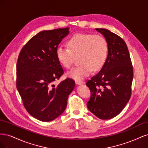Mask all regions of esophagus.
Segmentation results:
<instances>
[{"instance_id": "1", "label": "esophagus", "mask_w": 148, "mask_h": 148, "mask_svg": "<svg viewBox=\"0 0 148 148\" xmlns=\"http://www.w3.org/2000/svg\"><path fill=\"white\" fill-rule=\"evenodd\" d=\"M75 83L78 85H81V84H84V83L83 82H80V81H76Z\"/></svg>"}]
</instances>
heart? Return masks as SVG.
<instances>
[{
  "mask_svg": "<svg viewBox=\"0 0 148 148\" xmlns=\"http://www.w3.org/2000/svg\"><path fill=\"white\" fill-rule=\"evenodd\" d=\"M69 47L59 46L56 50L58 61L64 68L69 69L79 56L81 64L67 73V77L75 81H82L91 73L104 66L108 55L107 40L101 35L77 33L67 41Z\"/></svg>",
  "mask_w": 148,
  "mask_h": 148,
  "instance_id": "b5f03b06",
  "label": "heart"
}]
</instances>
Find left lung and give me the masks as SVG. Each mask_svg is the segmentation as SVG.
Returning <instances> with one entry per match:
<instances>
[{
    "mask_svg": "<svg viewBox=\"0 0 148 148\" xmlns=\"http://www.w3.org/2000/svg\"><path fill=\"white\" fill-rule=\"evenodd\" d=\"M108 43L109 51L104 66L86 83L91 91L87 103L89 110L102 120L119 115L129 101L133 70L127 44L108 29L96 28Z\"/></svg>",
    "mask_w": 148,
    "mask_h": 148,
    "instance_id": "left-lung-1",
    "label": "left lung"
}]
</instances>
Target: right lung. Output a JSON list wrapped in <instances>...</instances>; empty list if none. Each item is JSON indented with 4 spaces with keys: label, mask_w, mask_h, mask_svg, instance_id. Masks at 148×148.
Here are the masks:
<instances>
[{
    "label": "right lung",
    "mask_w": 148,
    "mask_h": 148,
    "mask_svg": "<svg viewBox=\"0 0 148 148\" xmlns=\"http://www.w3.org/2000/svg\"><path fill=\"white\" fill-rule=\"evenodd\" d=\"M69 28L42 31L22 48L16 64V88L28 112L42 122L55 120L64 112L75 86L66 78L54 82L64 73L56 50Z\"/></svg>",
    "instance_id": "obj_1"
}]
</instances>
